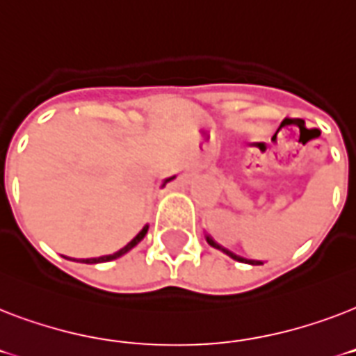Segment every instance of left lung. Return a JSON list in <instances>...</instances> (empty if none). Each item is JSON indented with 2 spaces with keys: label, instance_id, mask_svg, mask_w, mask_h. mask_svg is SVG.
Returning <instances> with one entry per match:
<instances>
[{
  "label": "left lung",
  "instance_id": "8db88e82",
  "mask_svg": "<svg viewBox=\"0 0 356 356\" xmlns=\"http://www.w3.org/2000/svg\"><path fill=\"white\" fill-rule=\"evenodd\" d=\"M205 238H207V242H209V245H212V248L220 249V251H223V253H225V254H229V257H231V259L240 260V262H249V264H253V262H254V260H248V259H243V257H238V254H234L233 251H229V249H225V248H223V245H220V243L214 242V240H212V238L209 236V234H207ZM257 264H259V262H257Z\"/></svg>",
  "mask_w": 356,
  "mask_h": 356
}]
</instances>
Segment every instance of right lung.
Returning <instances> with one entry per match:
<instances>
[{
  "label": "right lung",
  "instance_id": "add662e5",
  "mask_svg": "<svg viewBox=\"0 0 356 356\" xmlns=\"http://www.w3.org/2000/svg\"><path fill=\"white\" fill-rule=\"evenodd\" d=\"M147 229H149V227L145 225V227L142 229V231H140V233L136 234V236H134L133 240H131V242H129L127 245H125V248H122V249H120V251H116V253L105 254V257H99V259H86V260H83V262H86V264H97V262H108V260L118 259V257L125 254V253H127V251H131V249H133L134 245H136V243H138L140 240H142V238L145 236V233H147Z\"/></svg>",
  "mask_w": 356,
  "mask_h": 356
}]
</instances>
